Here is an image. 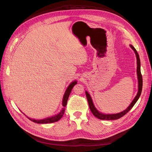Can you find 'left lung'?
Listing matches in <instances>:
<instances>
[{
    "label": "left lung",
    "mask_w": 152,
    "mask_h": 152,
    "mask_svg": "<svg viewBox=\"0 0 152 152\" xmlns=\"http://www.w3.org/2000/svg\"><path fill=\"white\" fill-rule=\"evenodd\" d=\"M130 46L133 49V50L134 51V53L136 54V59H137V79H138V92H137L136 97L134 98V99H133L131 104L125 110H124V111L122 112L118 113H115V114H104L102 113H100L99 112H98V110L95 108L90 94L87 93V91H86V97L87 99V102H88L89 108H90L91 112L93 113V114L96 117H97L99 119H101V120H107V121L117 120V119L120 118L122 117H123L124 115H125L133 107V106L135 104V103L137 102V101L138 100L140 96L141 95V91H142V75L141 73L140 59L139 54L137 53L136 49L133 47L132 45H130Z\"/></svg>",
    "instance_id": "left-lung-1"
}]
</instances>
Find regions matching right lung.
<instances>
[{
    "instance_id": "add662e5",
    "label": "right lung",
    "mask_w": 152,
    "mask_h": 152,
    "mask_svg": "<svg viewBox=\"0 0 152 152\" xmlns=\"http://www.w3.org/2000/svg\"><path fill=\"white\" fill-rule=\"evenodd\" d=\"M76 84H77V81H73L72 82V83L68 86V87H67V89L65 91V94L63 96V102H62V105H63V108L61 110V112H59L58 114L54 116H52L50 117H48L46 118H44V119H40V120H35V119H32L30 118L29 117L28 119L32 122H34L35 123H37V124H48V123H53L55 122H57L59 120H60L61 118V117H63L64 113H65V107H66V105L67 104V101L69 97V95H70L72 89L73 88V87Z\"/></svg>"
}]
</instances>
